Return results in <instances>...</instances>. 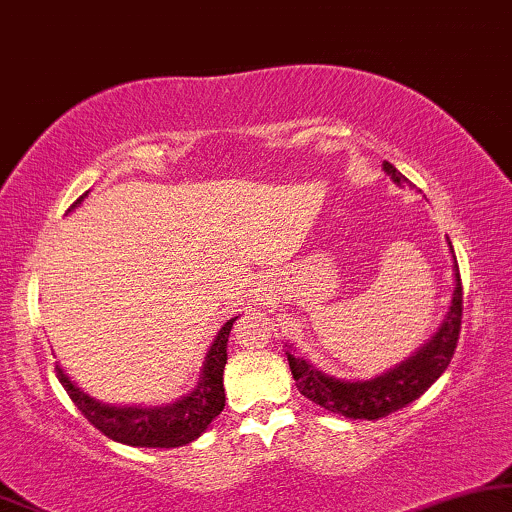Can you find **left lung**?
I'll list each match as a JSON object with an SVG mask.
<instances>
[{"mask_svg":"<svg viewBox=\"0 0 512 512\" xmlns=\"http://www.w3.org/2000/svg\"><path fill=\"white\" fill-rule=\"evenodd\" d=\"M384 170L393 177V182H407V177L395 170V166L384 161ZM452 248V243H449ZM454 252V250H452ZM456 260V257H454ZM454 297L449 306L445 323L435 332L431 342L421 346L410 360L393 367L391 372L381 374L370 381H339L327 377V374L313 370L302 358H295L288 351V363L292 377L297 381L299 393L313 403L325 407V410L342 414L349 419H381L388 414L403 410L417 400L421 393L428 391L435 379L447 370L449 360L454 356L456 342L461 332V313H463V285L459 264H454Z\"/></svg>","mask_w":512,"mask_h":512,"instance_id":"8db88e82","label":"left lung"}]
</instances>
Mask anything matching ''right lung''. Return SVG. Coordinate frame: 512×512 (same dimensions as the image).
Here are the masks:
<instances>
[{
  "instance_id": "add662e5",
  "label": "right lung",
  "mask_w": 512,
  "mask_h": 512,
  "mask_svg": "<svg viewBox=\"0 0 512 512\" xmlns=\"http://www.w3.org/2000/svg\"><path fill=\"white\" fill-rule=\"evenodd\" d=\"M86 196V194H84ZM81 196V199H84ZM77 199V203L81 201ZM236 318L217 332L210 346L199 386L192 393L166 407H109L88 395L67 379V374L56 365L60 384L79 407V412L114 442L131 447H182L199 438L210 421L224 410L222 374L227 365V342L231 325Z\"/></svg>"
}]
</instances>
